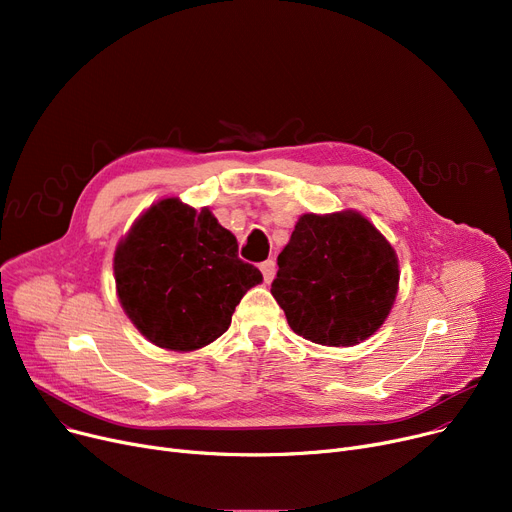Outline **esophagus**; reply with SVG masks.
I'll list each match as a JSON object with an SVG mask.
<instances>
[{"label": "esophagus", "instance_id": "obj_1", "mask_svg": "<svg viewBox=\"0 0 512 512\" xmlns=\"http://www.w3.org/2000/svg\"><path fill=\"white\" fill-rule=\"evenodd\" d=\"M261 274H263V280L270 284L274 280V276H276V261H272V259L263 261L261 263Z\"/></svg>", "mask_w": 512, "mask_h": 512}]
</instances>
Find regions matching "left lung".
<instances>
[{"instance_id":"8db88e82","label":"left lung","mask_w":512,"mask_h":512,"mask_svg":"<svg viewBox=\"0 0 512 512\" xmlns=\"http://www.w3.org/2000/svg\"><path fill=\"white\" fill-rule=\"evenodd\" d=\"M398 257L355 209L303 213L278 255L272 294L294 334L355 346L382 328L398 292Z\"/></svg>"}]
</instances>
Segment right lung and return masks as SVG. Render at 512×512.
<instances>
[{
    "label": "right lung",
    "instance_id": "1",
    "mask_svg": "<svg viewBox=\"0 0 512 512\" xmlns=\"http://www.w3.org/2000/svg\"><path fill=\"white\" fill-rule=\"evenodd\" d=\"M236 253V236L209 207L197 211L178 197L159 199L116 247L120 305L155 346L197 351L228 330L240 299L263 280Z\"/></svg>",
    "mask_w": 512,
    "mask_h": 512
}]
</instances>
